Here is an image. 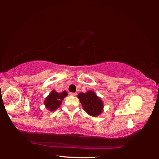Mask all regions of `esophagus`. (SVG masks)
Returning <instances> with one entry per match:
<instances>
[{
  "instance_id": "obj_1",
  "label": "esophagus",
  "mask_w": 159,
  "mask_h": 159,
  "mask_svg": "<svg viewBox=\"0 0 159 159\" xmlns=\"http://www.w3.org/2000/svg\"><path fill=\"white\" fill-rule=\"evenodd\" d=\"M70 95H71V96H76V93H70Z\"/></svg>"
}]
</instances>
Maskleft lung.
Instances as JSON below:
<instances>
[{
	"instance_id": "8db88e82",
	"label": "left lung",
	"mask_w": 159,
	"mask_h": 159,
	"mask_svg": "<svg viewBox=\"0 0 159 159\" xmlns=\"http://www.w3.org/2000/svg\"><path fill=\"white\" fill-rule=\"evenodd\" d=\"M77 97L83 109L91 116H98L104 111L103 102L94 91L88 90L86 93H80Z\"/></svg>"
}]
</instances>
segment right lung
Here are the masks:
<instances>
[{
	"instance_id": "1",
	"label": "right lung",
	"mask_w": 159,
	"mask_h": 159,
	"mask_svg": "<svg viewBox=\"0 0 159 159\" xmlns=\"http://www.w3.org/2000/svg\"><path fill=\"white\" fill-rule=\"evenodd\" d=\"M67 95L68 93L65 90L59 93L56 92L55 90H52L44 100L45 108H47L50 111H55L60 107L62 100Z\"/></svg>"
}]
</instances>
